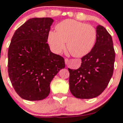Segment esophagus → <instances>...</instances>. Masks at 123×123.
Here are the masks:
<instances>
[{
	"label": "esophagus",
	"instance_id": "34e87169",
	"mask_svg": "<svg viewBox=\"0 0 123 123\" xmlns=\"http://www.w3.org/2000/svg\"><path fill=\"white\" fill-rule=\"evenodd\" d=\"M65 62L66 65H68V63H69V60L68 58H65Z\"/></svg>",
	"mask_w": 123,
	"mask_h": 123
}]
</instances>
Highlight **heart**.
Listing matches in <instances>:
<instances>
[{
    "instance_id": "b5f03b06",
    "label": "heart",
    "mask_w": 123,
    "mask_h": 123,
    "mask_svg": "<svg viewBox=\"0 0 123 123\" xmlns=\"http://www.w3.org/2000/svg\"><path fill=\"white\" fill-rule=\"evenodd\" d=\"M56 31H50L48 42L52 50L60 54L65 47L75 57H81L91 51L97 37V30L91 25L72 19L63 20L56 25Z\"/></svg>"
}]
</instances>
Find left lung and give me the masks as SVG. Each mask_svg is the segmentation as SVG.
<instances>
[{
    "label": "left lung",
    "instance_id": "left-lung-1",
    "mask_svg": "<svg viewBox=\"0 0 123 123\" xmlns=\"http://www.w3.org/2000/svg\"><path fill=\"white\" fill-rule=\"evenodd\" d=\"M97 37L91 51L81 58V66L69 72V88L80 99L98 97L109 83L114 70L115 51L111 35L104 26L97 27Z\"/></svg>",
    "mask_w": 123,
    "mask_h": 123
}]
</instances>
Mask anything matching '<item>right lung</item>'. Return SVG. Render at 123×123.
Returning <instances> with one entry per match:
<instances>
[{"label":"right lung","instance_id":"add662e5","mask_svg":"<svg viewBox=\"0 0 123 123\" xmlns=\"http://www.w3.org/2000/svg\"><path fill=\"white\" fill-rule=\"evenodd\" d=\"M51 18L28 19L14 32L8 50V73L15 92L28 101H40L50 94V83L65 66L63 58L52 53L48 34Z\"/></svg>","mask_w":123,"mask_h":123}]
</instances>
